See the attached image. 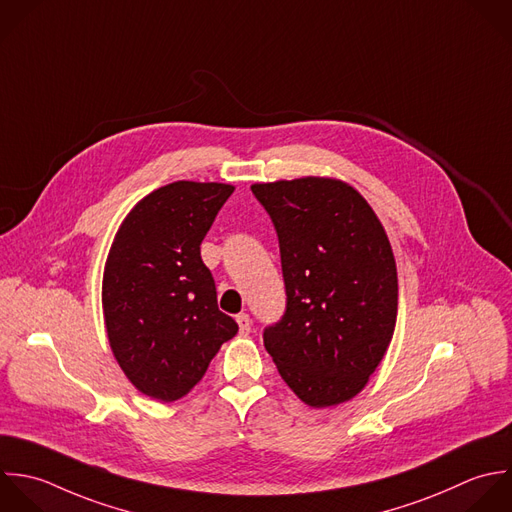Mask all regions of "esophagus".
Returning <instances> with one entry per match:
<instances>
[{"instance_id": "34e87169", "label": "esophagus", "mask_w": 512, "mask_h": 512, "mask_svg": "<svg viewBox=\"0 0 512 512\" xmlns=\"http://www.w3.org/2000/svg\"><path fill=\"white\" fill-rule=\"evenodd\" d=\"M235 319H237L241 335H249L251 333V319H249V315L247 313H239Z\"/></svg>"}]
</instances>
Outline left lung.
<instances>
[{
  "label": "left lung",
  "instance_id": "left-lung-1",
  "mask_svg": "<svg viewBox=\"0 0 512 512\" xmlns=\"http://www.w3.org/2000/svg\"><path fill=\"white\" fill-rule=\"evenodd\" d=\"M281 251L287 309L263 331L279 375L309 407L363 391L393 339L399 305L389 237L349 183L329 177L255 183Z\"/></svg>",
  "mask_w": 512,
  "mask_h": 512
}]
</instances>
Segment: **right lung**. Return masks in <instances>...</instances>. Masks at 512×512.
Masks as SVG:
<instances>
[{"label":"right lung","instance_id":"1","mask_svg":"<svg viewBox=\"0 0 512 512\" xmlns=\"http://www.w3.org/2000/svg\"><path fill=\"white\" fill-rule=\"evenodd\" d=\"M233 185L175 181L143 197L109 249L101 303L113 357L143 395L171 403L239 331L219 311L201 241Z\"/></svg>","mask_w":512,"mask_h":512}]
</instances>
